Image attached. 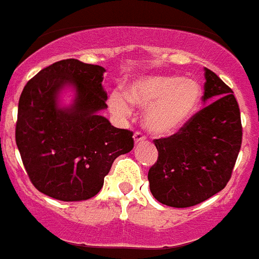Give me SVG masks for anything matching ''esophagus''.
Masks as SVG:
<instances>
[{"instance_id":"obj_1","label":"esophagus","mask_w":259,"mask_h":259,"mask_svg":"<svg viewBox=\"0 0 259 259\" xmlns=\"http://www.w3.org/2000/svg\"><path fill=\"white\" fill-rule=\"evenodd\" d=\"M134 140L136 144H138V143H143V142H145V136L142 134V132H135Z\"/></svg>"}]
</instances>
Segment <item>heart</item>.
<instances>
[{"instance_id": "obj_1", "label": "heart", "mask_w": 259, "mask_h": 259, "mask_svg": "<svg viewBox=\"0 0 259 259\" xmlns=\"http://www.w3.org/2000/svg\"><path fill=\"white\" fill-rule=\"evenodd\" d=\"M202 98L200 82L175 75H149L139 78L108 96L111 112L119 117L132 114V106L145 108L144 127L151 134L166 136L180 131L196 114Z\"/></svg>"}]
</instances>
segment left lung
<instances>
[{"instance_id": "8db88e82", "label": "left lung", "mask_w": 259, "mask_h": 259, "mask_svg": "<svg viewBox=\"0 0 259 259\" xmlns=\"http://www.w3.org/2000/svg\"><path fill=\"white\" fill-rule=\"evenodd\" d=\"M205 106L177 134L157 139L159 159L148 172L159 202L188 208L222 191L232 176L242 143L240 107L214 72L205 67Z\"/></svg>"}]
</instances>
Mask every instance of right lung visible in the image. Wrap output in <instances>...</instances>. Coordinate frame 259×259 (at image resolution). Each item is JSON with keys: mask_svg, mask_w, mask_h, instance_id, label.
Returning a JSON list of instances; mask_svg holds the SVG:
<instances>
[{"mask_svg": "<svg viewBox=\"0 0 259 259\" xmlns=\"http://www.w3.org/2000/svg\"><path fill=\"white\" fill-rule=\"evenodd\" d=\"M106 68L65 59L30 79L18 103L16 143L33 185L61 201H83L103 187L117 156L134 148L132 132L111 125L102 86ZM74 93L72 103L61 94Z\"/></svg>", "mask_w": 259, "mask_h": 259, "instance_id": "right-lung-1", "label": "right lung"}]
</instances>
